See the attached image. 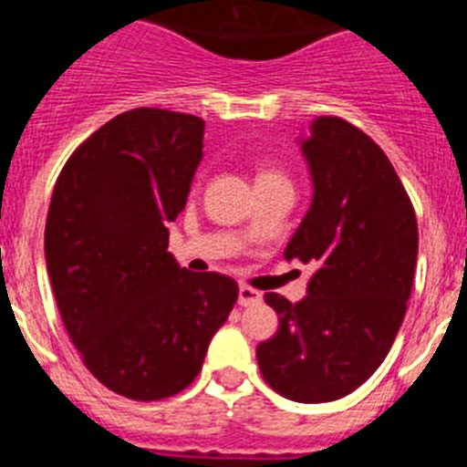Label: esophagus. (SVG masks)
<instances>
[{
  "label": "esophagus",
  "instance_id": "obj_1",
  "mask_svg": "<svg viewBox=\"0 0 467 467\" xmlns=\"http://www.w3.org/2000/svg\"><path fill=\"white\" fill-rule=\"evenodd\" d=\"M263 300L260 291L251 288V285H239V293H237V302L242 306H251V305H258Z\"/></svg>",
  "mask_w": 467,
  "mask_h": 467
}]
</instances>
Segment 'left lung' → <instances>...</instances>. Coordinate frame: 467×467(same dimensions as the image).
I'll list each match as a JSON object with an SVG mask.
<instances>
[{
  "label": "left lung",
  "instance_id": "obj_1",
  "mask_svg": "<svg viewBox=\"0 0 467 467\" xmlns=\"http://www.w3.org/2000/svg\"><path fill=\"white\" fill-rule=\"evenodd\" d=\"M312 204L285 260L317 265L300 302L265 293L279 330L255 348L265 381L288 400L348 396L384 363L417 270L414 207L384 150L351 123L318 116L300 137Z\"/></svg>",
  "mask_w": 467,
  "mask_h": 467
}]
</instances>
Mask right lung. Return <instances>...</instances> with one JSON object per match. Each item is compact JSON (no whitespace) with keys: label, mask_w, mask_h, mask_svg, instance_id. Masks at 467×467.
Masks as SVG:
<instances>
[{"label":"right lung","mask_w":467,"mask_h":467,"mask_svg":"<svg viewBox=\"0 0 467 467\" xmlns=\"http://www.w3.org/2000/svg\"><path fill=\"white\" fill-rule=\"evenodd\" d=\"M204 120L132 109L92 132L57 176L46 267L62 323L92 377L132 400L192 384L237 284L179 267L170 228L202 161Z\"/></svg>","instance_id":"right-lung-1"}]
</instances>
